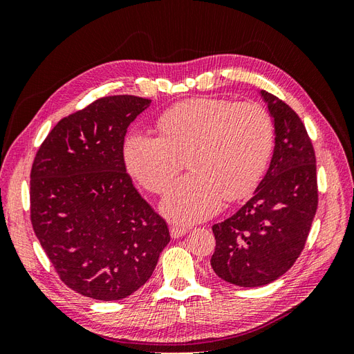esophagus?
<instances>
[{"label": "esophagus", "mask_w": 354, "mask_h": 354, "mask_svg": "<svg viewBox=\"0 0 354 354\" xmlns=\"http://www.w3.org/2000/svg\"><path fill=\"white\" fill-rule=\"evenodd\" d=\"M187 232H189L187 227H180V226H171V227H169L171 238H174V239H178V238H181V236H185V234H186Z\"/></svg>", "instance_id": "esophagus-1"}]
</instances>
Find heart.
Returning <instances> with one entry per match:
<instances>
[{
  "mask_svg": "<svg viewBox=\"0 0 354 354\" xmlns=\"http://www.w3.org/2000/svg\"><path fill=\"white\" fill-rule=\"evenodd\" d=\"M159 127L164 137L133 131L125 138V165L143 187L159 194L187 159L192 173L160 201V211L181 224L211 217L224 198L250 195L274 146L272 116L254 102L192 99L164 112Z\"/></svg>",
  "mask_w": 354,
  "mask_h": 354,
  "instance_id": "obj_1",
  "label": "heart"
}]
</instances>
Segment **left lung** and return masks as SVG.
Instances as JSON below:
<instances>
[{
  "label": "left lung",
  "mask_w": 354,
  "mask_h": 354,
  "mask_svg": "<svg viewBox=\"0 0 354 354\" xmlns=\"http://www.w3.org/2000/svg\"><path fill=\"white\" fill-rule=\"evenodd\" d=\"M274 127L269 169L252 198L214 224L211 267L229 283L254 288L276 281L301 254L317 208L316 158L306 127L276 95L260 91Z\"/></svg>",
  "instance_id": "1"
}]
</instances>
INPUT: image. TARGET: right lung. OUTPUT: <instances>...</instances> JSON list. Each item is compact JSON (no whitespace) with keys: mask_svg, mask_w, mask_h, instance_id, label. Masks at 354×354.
<instances>
[{"mask_svg":"<svg viewBox=\"0 0 354 354\" xmlns=\"http://www.w3.org/2000/svg\"><path fill=\"white\" fill-rule=\"evenodd\" d=\"M152 100L109 95L63 118L30 171V221L60 279L100 301L127 298L169 242L162 217L127 173V128Z\"/></svg>","mask_w":354,"mask_h":354,"instance_id":"1","label":"right lung"}]
</instances>
